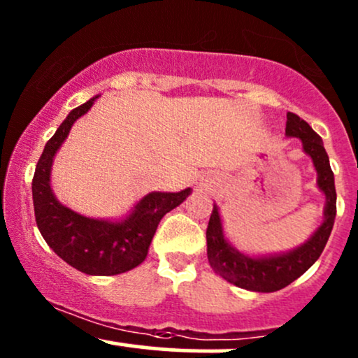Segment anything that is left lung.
I'll return each mask as SVG.
<instances>
[{"label":"left lung","instance_id":"obj_1","mask_svg":"<svg viewBox=\"0 0 358 358\" xmlns=\"http://www.w3.org/2000/svg\"><path fill=\"white\" fill-rule=\"evenodd\" d=\"M286 136L301 139L303 151L310 156L316 170V185L324 195L323 222L311 234L310 239L287 252L249 256L225 239L220 212L215 203L207 227V256L212 269L231 285L256 293L279 291L305 274L315 264L316 259L322 256L335 224V176L322 138L306 121L293 113L286 114Z\"/></svg>","mask_w":358,"mask_h":358}]
</instances>
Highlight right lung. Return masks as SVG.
<instances>
[{"mask_svg":"<svg viewBox=\"0 0 358 358\" xmlns=\"http://www.w3.org/2000/svg\"><path fill=\"white\" fill-rule=\"evenodd\" d=\"M99 96L69 113L55 134L48 139L36 163L31 193L35 219L50 249L69 266L89 276H114L141 264L148 256L159 220L192 193L151 192L119 220L80 215L59 202L52 190V165L57 151L67 139L73 122L84 116Z\"/></svg>","mask_w":358,"mask_h":358,"instance_id":"1","label":"right lung"}]
</instances>
